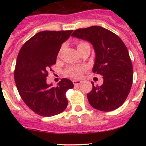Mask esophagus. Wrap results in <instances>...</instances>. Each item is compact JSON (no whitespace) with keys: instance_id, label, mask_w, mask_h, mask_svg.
I'll use <instances>...</instances> for the list:
<instances>
[{"instance_id":"34e87169","label":"esophagus","mask_w":146,"mask_h":146,"mask_svg":"<svg viewBox=\"0 0 146 146\" xmlns=\"http://www.w3.org/2000/svg\"><path fill=\"white\" fill-rule=\"evenodd\" d=\"M73 84H74V85H79L80 83H81L82 81L80 80H74L73 81Z\"/></svg>"}]
</instances>
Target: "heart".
I'll return each mask as SVG.
<instances>
[{
    "label": "heart",
    "instance_id": "heart-1",
    "mask_svg": "<svg viewBox=\"0 0 146 146\" xmlns=\"http://www.w3.org/2000/svg\"><path fill=\"white\" fill-rule=\"evenodd\" d=\"M87 44V43L85 42H79L77 44V48H78L79 47L82 46ZM82 68L81 67H78V66H72L70 67L67 70V75H68L69 76L73 78H80L82 76Z\"/></svg>",
    "mask_w": 146,
    "mask_h": 146
}]
</instances>
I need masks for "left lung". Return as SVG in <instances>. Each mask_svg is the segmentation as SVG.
Wrapping results in <instances>:
<instances>
[{
	"instance_id": "left-lung-1",
	"label": "left lung",
	"mask_w": 146,
	"mask_h": 146,
	"mask_svg": "<svg viewBox=\"0 0 146 146\" xmlns=\"http://www.w3.org/2000/svg\"><path fill=\"white\" fill-rule=\"evenodd\" d=\"M71 36L93 46L92 72L103 76L101 86L92 82V90L87 95L90 105L103 111L119 108L126 100L133 82V66L124 43L112 32L100 26L78 29Z\"/></svg>"
}]
</instances>
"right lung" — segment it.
Listing matches in <instances>:
<instances>
[{
	"label": "right lung",
	"instance_id": "obj_1",
	"mask_svg": "<svg viewBox=\"0 0 146 146\" xmlns=\"http://www.w3.org/2000/svg\"><path fill=\"white\" fill-rule=\"evenodd\" d=\"M72 32H38L24 44L17 56L14 74L17 90L27 107L42 117L56 115L67 107L66 92L73 88V82L64 78L53 87L46 83V77Z\"/></svg>",
	"mask_w": 146,
	"mask_h": 146
}]
</instances>
